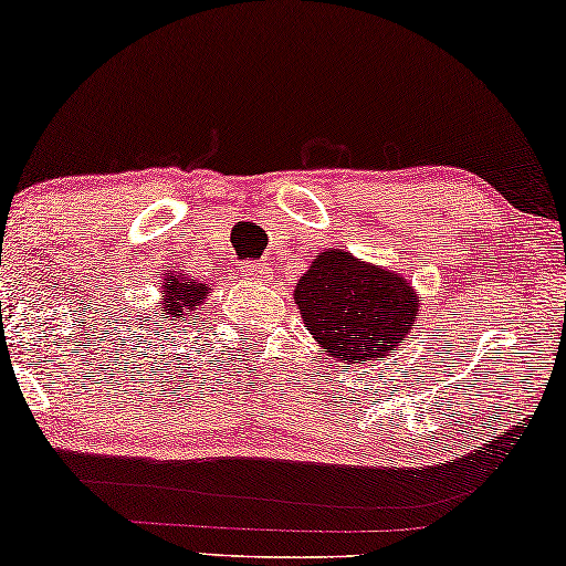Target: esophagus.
<instances>
[{"mask_svg":"<svg viewBox=\"0 0 566 566\" xmlns=\"http://www.w3.org/2000/svg\"><path fill=\"white\" fill-rule=\"evenodd\" d=\"M242 275L247 277V281H262V277L268 275L265 262H260V260H247L244 265H242Z\"/></svg>","mask_w":566,"mask_h":566,"instance_id":"esophagus-1","label":"esophagus"}]
</instances>
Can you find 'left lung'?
Segmentation results:
<instances>
[{"label": "left lung", "mask_w": 566, "mask_h": 566, "mask_svg": "<svg viewBox=\"0 0 566 566\" xmlns=\"http://www.w3.org/2000/svg\"><path fill=\"white\" fill-rule=\"evenodd\" d=\"M293 296L322 350L347 366L381 360L409 335L420 312L407 277L335 250L316 258Z\"/></svg>", "instance_id": "obj_1"}]
</instances>
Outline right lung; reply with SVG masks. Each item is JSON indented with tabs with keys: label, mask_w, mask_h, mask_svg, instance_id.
I'll list each match as a JSON object with an SVG mask.
<instances>
[{
	"label": "right lung",
	"mask_w": 566,
	"mask_h": 566,
	"mask_svg": "<svg viewBox=\"0 0 566 566\" xmlns=\"http://www.w3.org/2000/svg\"><path fill=\"white\" fill-rule=\"evenodd\" d=\"M167 296H165V306H161V322H188V316L192 312H198V306L203 304V298L211 293L206 283H196V281H182L180 275H172V281L167 285Z\"/></svg>",
	"instance_id": "obj_1"
}]
</instances>
